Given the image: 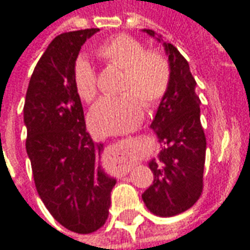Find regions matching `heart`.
<instances>
[{
  "label": "heart",
  "instance_id": "obj_1",
  "mask_svg": "<svg viewBox=\"0 0 250 250\" xmlns=\"http://www.w3.org/2000/svg\"><path fill=\"white\" fill-rule=\"evenodd\" d=\"M96 56L108 65L123 69L119 96L99 99L89 111V125L102 135L123 134L141 123L143 107L158 104L167 93L171 68L161 52L147 51L141 41L119 35L95 49ZM72 80L79 98L91 102L96 95V72L85 57H79L72 68Z\"/></svg>",
  "mask_w": 250,
  "mask_h": 250
}]
</instances>
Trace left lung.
<instances>
[{
    "label": "left lung",
    "mask_w": 250,
    "mask_h": 250,
    "mask_svg": "<svg viewBox=\"0 0 250 250\" xmlns=\"http://www.w3.org/2000/svg\"><path fill=\"white\" fill-rule=\"evenodd\" d=\"M143 32L161 41V36L154 30ZM163 46L171 79L150 125L162 150L157 159L152 158L148 162L154 181L142 198L151 213L171 217L190 209L202 193L206 138L201 125L197 83L188 60L173 44L163 42Z\"/></svg>",
    "instance_id": "8db88e82"
}]
</instances>
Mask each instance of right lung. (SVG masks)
Masks as SVG:
<instances>
[{
  "label": "right lung",
  "mask_w": 250,
  "mask_h": 250,
  "mask_svg": "<svg viewBox=\"0 0 250 250\" xmlns=\"http://www.w3.org/2000/svg\"><path fill=\"white\" fill-rule=\"evenodd\" d=\"M98 28L55 37L30 77L24 104L26 152L41 201L68 230L88 234L105 224L116 179L100 165L103 143L88 134L72 68Z\"/></svg>",
  "instance_id": "obj_1"
}]
</instances>
